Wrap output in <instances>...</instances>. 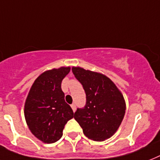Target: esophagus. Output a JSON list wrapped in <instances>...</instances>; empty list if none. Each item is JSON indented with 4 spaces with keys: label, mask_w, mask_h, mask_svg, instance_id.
Wrapping results in <instances>:
<instances>
[{
    "label": "esophagus",
    "mask_w": 160,
    "mask_h": 160,
    "mask_svg": "<svg viewBox=\"0 0 160 160\" xmlns=\"http://www.w3.org/2000/svg\"><path fill=\"white\" fill-rule=\"evenodd\" d=\"M71 108H72V110H73V112H76V104H75V103H72V104L71 105Z\"/></svg>",
    "instance_id": "esophagus-1"
}]
</instances>
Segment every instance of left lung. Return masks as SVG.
I'll use <instances>...</instances> for the list:
<instances>
[{"label":"left lung","mask_w":160,"mask_h":160,"mask_svg":"<svg viewBox=\"0 0 160 160\" xmlns=\"http://www.w3.org/2000/svg\"><path fill=\"white\" fill-rule=\"evenodd\" d=\"M86 93V104L77 108L76 119L86 137L95 141L110 138L120 127L126 112L122 93L109 78L98 72L72 67Z\"/></svg>","instance_id":"1"}]
</instances>
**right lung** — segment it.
<instances>
[{"label":"right lung","mask_w":160,"mask_h":160,"mask_svg":"<svg viewBox=\"0 0 160 160\" xmlns=\"http://www.w3.org/2000/svg\"><path fill=\"white\" fill-rule=\"evenodd\" d=\"M70 71V67H62L44 71L34 80L26 98V123L32 134L43 143L58 141L65 125L73 118V111L61 88Z\"/></svg>","instance_id":"1"}]
</instances>
